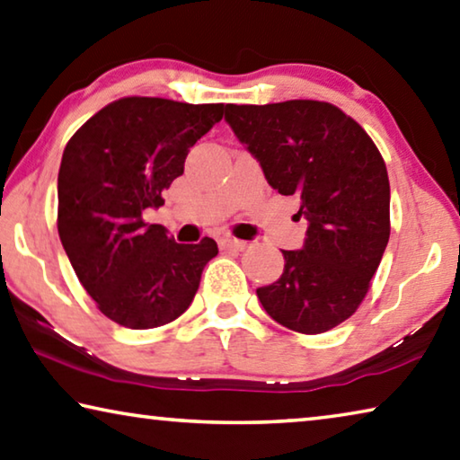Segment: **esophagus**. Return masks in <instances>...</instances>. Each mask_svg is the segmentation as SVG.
Masks as SVG:
<instances>
[{"mask_svg": "<svg viewBox=\"0 0 460 460\" xmlns=\"http://www.w3.org/2000/svg\"><path fill=\"white\" fill-rule=\"evenodd\" d=\"M218 245H221V250L242 252L247 247V242H242V239H235V237H223V239H218Z\"/></svg>", "mask_w": 460, "mask_h": 460, "instance_id": "34e87169", "label": "esophagus"}]
</instances>
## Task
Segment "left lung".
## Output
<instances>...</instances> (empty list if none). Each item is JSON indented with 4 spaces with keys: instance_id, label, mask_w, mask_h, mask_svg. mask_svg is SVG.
Here are the masks:
<instances>
[{
    "instance_id": "obj_1",
    "label": "left lung",
    "mask_w": 460,
    "mask_h": 460,
    "mask_svg": "<svg viewBox=\"0 0 460 460\" xmlns=\"http://www.w3.org/2000/svg\"><path fill=\"white\" fill-rule=\"evenodd\" d=\"M225 120L258 159L268 184L301 200V250H282L280 279L260 287L261 307L298 333H323L368 293L389 242V176L373 138L317 100L225 106Z\"/></svg>"
}]
</instances>
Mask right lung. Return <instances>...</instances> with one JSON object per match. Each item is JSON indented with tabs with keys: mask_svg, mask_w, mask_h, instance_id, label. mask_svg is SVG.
Masks as SVG:
<instances>
[{
	"mask_svg": "<svg viewBox=\"0 0 460 460\" xmlns=\"http://www.w3.org/2000/svg\"><path fill=\"white\" fill-rule=\"evenodd\" d=\"M223 104L116 100L63 151L57 227L65 253L98 309L128 330H151L190 307L215 239L176 243L143 210L184 173L190 147L223 119Z\"/></svg>",
	"mask_w": 460,
	"mask_h": 460,
	"instance_id": "obj_1",
	"label": "right lung"
}]
</instances>
